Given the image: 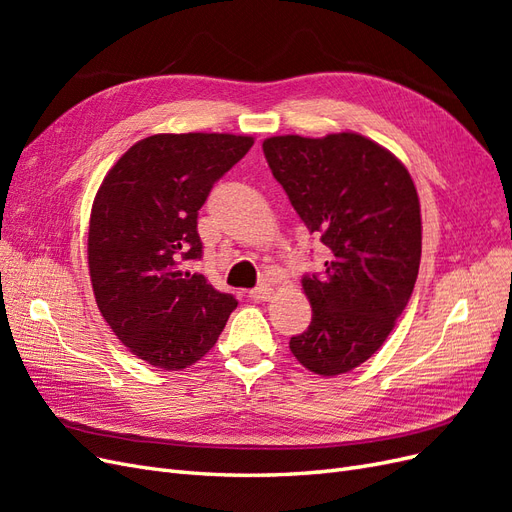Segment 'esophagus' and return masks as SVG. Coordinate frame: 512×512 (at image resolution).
Returning a JSON list of instances; mask_svg holds the SVG:
<instances>
[{
  "mask_svg": "<svg viewBox=\"0 0 512 512\" xmlns=\"http://www.w3.org/2000/svg\"><path fill=\"white\" fill-rule=\"evenodd\" d=\"M271 294H273V290H271L267 284H262V286L250 290V297H252L254 301H267V299L271 297Z\"/></svg>",
  "mask_w": 512,
  "mask_h": 512,
  "instance_id": "1",
  "label": "esophagus"
}]
</instances>
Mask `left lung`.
Instances as JSON below:
<instances>
[{
    "label": "left lung",
    "instance_id": "8db88e82",
    "mask_svg": "<svg viewBox=\"0 0 512 512\" xmlns=\"http://www.w3.org/2000/svg\"><path fill=\"white\" fill-rule=\"evenodd\" d=\"M294 211L329 250L322 275H305L307 331L290 337L318 376L359 367L393 331L421 265V203L408 168L356 132L262 143Z\"/></svg>",
    "mask_w": 512,
    "mask_h": 512
}]
</instances>
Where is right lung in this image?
Wrapping results in <instances>:
<instances>
[{
  "label": "right lung",
  "mask_w": 512,
  "mask_h": 512,
  "mask_svg": "<svg viewBox=\"0 0 512 512\" xmlns=\"http://www.w3.org/2000/svg\"><path fill=\"white\" fill-rule=\"evenodd\" d=\"M252 136L153 134L108 170L89 218L87 258L100 314L149 365L179 371L218 342L237 299L183 271L203 256L198 209Z\"/></svg>",
  "instance_id": "obj_1"
}]
</instances>
